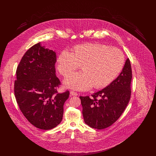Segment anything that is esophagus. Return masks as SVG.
<instances>
[{"label":"esophagus","mask_w":156,"mask_h":156,"mask_svg":"<svg viewBox=\"0 0 156 156\" xmlns=\"http://www.w3.org/2000/svg\"><path fill=\"white\" fill-rule=\"evenodd\" d=\"M77 95H78V94L76 92H74V91H71L70 92V96L71 97V96H77Z\"/></svg>","instance_id":"esophagus-1"}]
</instances>
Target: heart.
Returning <instances> with one entry per match:
<instances>
[{
  "mask_svg": "<svg viewBox=\"0 0 156 156\" xmlns=\"http://www.w3.org/2000/svg\"><path fill=\"white\" fill-rule=\"evenodd\" d=\"M125 55L118 48L100 43L77 45L71 52L64 50L57 58V68L66 76L79 68L82 72L69 75L65 85L75 90L104 88L118 76L125 64Z\"/></svg>",
  "mask_w": 156,
  "mask_h": 156,
  "instance_id": "heart-1",
  "label": "heart"
}]
</instances>
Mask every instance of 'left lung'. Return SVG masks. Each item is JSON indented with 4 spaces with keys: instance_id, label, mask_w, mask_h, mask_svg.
<instances>
[{
    "instance_id": "left-lung-1",
    "label": "left lung",
    "mask_w": 156,
    "mask_h": 156,
    "mask_svg": "<svg viewBox=\"0 0 156 156\" xmlns=\"http://www.w3.org/2000/svg\"><path fill=\"white\" fill-rule=\"evenodd\" d=\"M132 78L130 62L127 58L120 74L109 85L90 98L80 97L85 123L90 127L104 129L119 119L130 101Z\"/></svg>"
}]
</instances>
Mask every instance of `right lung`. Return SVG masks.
Returning <instances> with one entry per match:
<instances>
[{"label":"right lung","mask_w":156,"mask_h":156,"mask_svg":"<svg viewBox=\"0 0 156 156\" xmlns=\"http://www.w3.org/2000/svg\"><path fill=\"white\" fill-rule=\"evenodd\" d=\"M56 61V52L38 43L26 52L16 70L17 103L30 123L43 130L61 123L69 94L68 90L57 93L60 81L55 75Z\"/></svg>","instance_id":"right-lung-1"}]
</instances>
